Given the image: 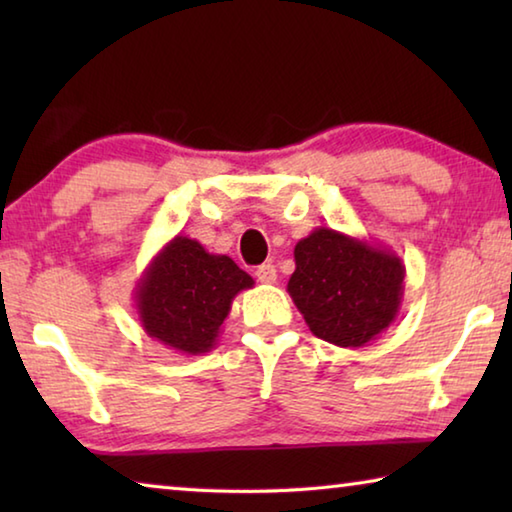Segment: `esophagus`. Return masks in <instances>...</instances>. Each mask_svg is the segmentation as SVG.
<instances>
[{
  "label": "esophagus",
  "instance_id": "obj_1",
  "mask_svg": "<svg viewBox=\"0 0 512 512\" xmlns=\"http://www.w3.org/2000/svg\"><path fill=\"white\" fill-rule=\"evenodd\" d=\"M255 275H257V280L262 282V284H273V282L277 280V271H275V266H273V264H262V266H257Z\"/></svg>",
  "mask_w": 512,
  "mask_h": 512
}]
</instances>
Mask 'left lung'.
Masks as SVG:
<instances>
[{
  "label": "left lung",
  "instance_id": "obj_1",
  "mask_svg": "<svg viewBox=\"0 0 512 512\" xmlns=\"http://www.w3.org/2000/svg\"><path fill=\"white\" fill-rule=\"evenodd\" d=\"M293 257L287 291L318 339L361 348L400 314L406 268L391 248L320 225Z\"/></svg>",
  "mask_w": 512,
  "mask_h": 512
}]
</instances>
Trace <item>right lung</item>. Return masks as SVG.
Segmentation results:
<instances>
[{"mask_svg": "<svg viewBox=\"0 0 512 512\" xmlns=\"http://www.w3.org/2000/svg\"><path fill=\"white\" fill-rule=\"evenodd\" d=\"M253 284L228 255L176 235L137 280L135 309L151 339L180 354H205L219 341L232 300Z\"/></svg>", "mask_w": 512, "mask_h": 512, "instance_id": "obj_1", "label": "right lung"}]
</instances>
